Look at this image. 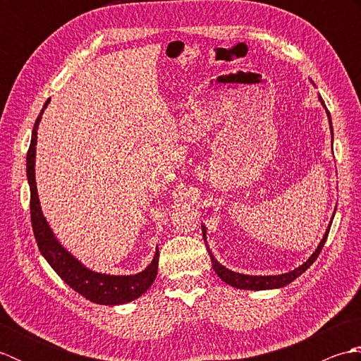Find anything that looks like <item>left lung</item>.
I'll return each mask as SVG.
<instances>
[{"label": "left lung", "instance_id": "obj_1", "mask_svg": "<svg viewBox=\"0 0 361 361\" xmlns=\"http://www.w3.org/2000/svg\"><path fill=\"white\" fill-rule=\"evenodd\" d=\"M319 101H321V104H323V106L326 109V104H324L323 97H321V96H319ZM326 113H327V118H329V124H331V132H332V135H334L331 113H329L327 110H326ZM331 225H332V221H331ZM202 228H203V237H204V242H206V229H204V226H202ZM329 229H331V226H329V228L326 229V234H324V237H323V240L319 242L318 248H317L315 252H313V255L309 257V260H305V262H304L301 267L295 268L293 271H288V273H283V274H278V276H250V274L235 273V271L228 270V268H225L221 264H219L217 260H216V257H214V256L211 255V251H209V248H208L209 256H211V262H212V268H214V271L217 273V276H219V278H220L221 281L229 283V286H233V287H235V288H242V290H270V288L286 287L287 283L293 282L296 278H299V276H301L305 270H307V268H309L313 262H315L317 257L319 256L321 250H323V247H324V242H326L327 235H329Z\"/></svg>", "mask_w": 361, "mask_h": 361}]
</instances>
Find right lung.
I'll list each match as a JSON object with an SVG mask.
<instances>
[{"label": "right lung", "instance_id": "right-lung-1", "mask_svg": "<svg viewBox=\"0 0 361 361\" xmlns=\"http://www.w3.org/2000/svg\"><path fill=\"white\" fill-rule=\"evenodd\" d=\"M48 104L49 101L44 104L42 113L38 114V118L35 121L32 137H30V145L26 157V172L30 188V221H32V229L38 250H40L43 257L48 260V264L54 268V271H56L73 290L78 291L83 298L90 299L91 302L102 305H118L133 301V299L140 298L142 293H145L157 278L159 257L158 248L150 265L145 268L144 271L137 274L113 276L96 273L88 270L87 267H83L71 252H68L62 245L59 243L56 235L51 231L48 221L43 217L35 185V145L37 128L38 124H40L42 114Z\"/></svg>", "mask_w": 361, "mask_h": 361}]
</instances>
